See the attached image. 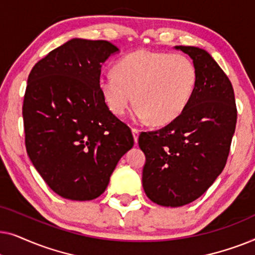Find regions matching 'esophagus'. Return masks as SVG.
Segmentation results:
<instances>
[{"label":"esophagus","mask_w":255,"mask_h":255,"mask_svg":"<svg viewBox=\"0 0 255 255\" xmlns=\"http://www.w3.org/2000/svg\"><path fill=\"white\" fill-rule=\"evenodd\" d=\"M132 134H133L134 142H138V137H139V130H138V128H132Z\"/></svg>","instance_id":"34e87169"}]
</instances>
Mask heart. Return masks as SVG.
Masks as SVG:
<instances>
[{
    "label": "heart",
    "instance_id": "heart-1",
    "mask_svg": "<svg viewBox=\"0 0 255 255\" xmlns=\"http://www.w3.org/2000/svg\"><path fill=\"white\" fill-rule=\"evenodd\" d=\"M197 83L194 62L182 54L139 50L102 73L99 87L107 106L123 116L133 100V118L156 125L173 122L186 109Z\"/></svg>",
    "mask_w": 255,
    "mask_h": 255
}]
</instances>
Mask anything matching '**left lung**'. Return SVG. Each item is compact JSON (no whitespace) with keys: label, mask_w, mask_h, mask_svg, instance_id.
Here are the masks:
<instances>
[{"label":"left lung","mask_w":255,"mask_h":255,"mask_svg":"<svg viewBox=\"0 0 255 255\" xmlns=\"http://www.w3.org/2000/svg\"><path fill=\"white\" fill-rule=\"evenodd\" d=\"M197 71L194 94L179 117L156 131L141 132L146 156L142 188L162 207H182L202 196L224 169L236 130L231 82L214 58L195 46H175Z\"/></svg>","instance_id":"left-lung-1"}]
</instances>
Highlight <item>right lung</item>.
Masks as SVG:
<instances>
[{
	"instance_id": "1",
	"label": "right lung",
	"mask_w": 255,
	"mask_h": 255,
	"mask_svg": "<svg viewBox=\"0 0 255 255\" xmlns=\"http://www.w3.org/2000/svg\"><path fill=\"white\" fill-rule=\"evenodd\" d=\"M118 48L74 38L51 51L27 78L23 120L27 155L59 196L90 201L104 193L134 141L109 110L99 87L101 67Z\"/></svg>"
}]
</instances>
